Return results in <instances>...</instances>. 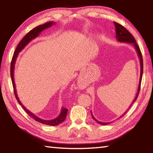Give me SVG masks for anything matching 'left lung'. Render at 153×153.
Masks as SVG:
<instances>
[{"label": "left lung", "mask_w": 153, "mask_h": 153, "mask_svg": "<svg viewBox=\"0 0 153 153\" xmlns=\"http://www.w3.org/2000/svg\"><path fill=\"white\" fill-rule=\"evenodd\" d=\"M114 25L115 26V32H116V39L117 40L118 42H126V43H129V44H131L135 48L136 51L137 52V54H138V56L140 59V81H139V84H138V90H137V93L136 95V97L134 98L133 102H131V105L129 106V108L131 107V106L132 105L133 103L136 101L137 98H138V96L139 94V92L140 90V84H141V81H142V73H143V60H142V53L141 51L140 50L139 46L137 45L136 41L135 40V38L133 37V36L131 35V33H129L128 30H127L125 27H124L123 25H120V24H117L116 22H113ZM91 112V115L92 117L93 118V120H95L97 122H98L99 124H101V125H107V124H109L110 122L108 123H103V122H100V121H98L97 120H96L95 117L92 115V111ZM127 112V111H126ZM124 113L122 115L120 116V117H122L123 116L125 115L126 113Z\"/></svg>", "instance_id": "obj_1"}]
</instances>
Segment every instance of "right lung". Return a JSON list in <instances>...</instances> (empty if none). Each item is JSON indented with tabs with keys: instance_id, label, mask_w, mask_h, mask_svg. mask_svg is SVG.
<instances>
[{
	"instance_id": "obj_1",
	"label": "right lung",
	"mask_w": 153,
	"mask_h": 153,
	"mask_svg": "<svg viewBox=\"0 0 153 153\" xmlns=\"http://www.w3.org/2000/svg\"><path fill=\"white\" fill-rule=\"evenodd\" d=\"M55 22H47V23H45V24L38 25V26L33 28V29H32V30H30V32H28L24 38H23V39L20 41L19 45H18V46H17L16 50L15 51L13 56L11 63V77L13 86V89H14V94L15 96V98H16V99L17 100V102H19V104L22 106L23 108L25 111V112H26L31 117L34 119L36 121H38V122H40L41 123L45 124V125H48V126H57L59 124H60L61 123L63 122L66 118V116L67 114V109L63 107L61 108V113L59 114L58 117H56L55 119H54V120H42V119H40V117H38V116H36L32 112H30L29 110L27 109V108L23 105L22 103L21 102V101L19 100V98H18L17 91H16V88H15V81H14V69H15V61H16L17 56L19 55V53H20V52L25 47V46L27 45L28 43H30L32 40L35 39L36 38H37L43 30H45L48 27L53 26V25H55Z\"/></svg>"
}]
</instances>
